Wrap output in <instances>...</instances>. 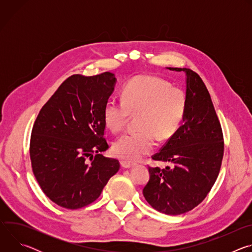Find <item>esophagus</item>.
Here are the masks:
<instances>
[{"label": "esophagus", "instance_id": "esophagus-1", "mask_svg": "<svg viewBox=\"0 0 252 252\" xmlns=\"http://www.w3.org/2000/svg\"><path fill=\"white\" fill-rule=\"evenodd\" d=\"M121 164L125 168H129V167H132L135 163L134 162H130V161H126V160H122Z\"/></svg>", "mask_w": 252, "mask_h": 252}]
</instances>
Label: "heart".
<instances>
[{
  "label": "heart",
  "instance_id": "b5f03b06",
  "mask_svg": "<svg viewBox=\"0 0 252 252\" xmlns=\"http://www.w3.org/2000/svg\"><path fill=\"white\" fill-rule=\"evenodd\" d=\"M122 98L111 97L103 106V121L113 131H121L130 115L136 117L137 131L117 139V157L135 161L152 153L159 140L170 138L181 126L189 106L185 90L159 77L139 75L131 78L122 92Z\"/></svg>",
  "mask_w": 252,
  "mask_h": 252
}]
</instances>
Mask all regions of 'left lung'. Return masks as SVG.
<instances>
[{
  "mask_svg": "<svg viewBox=\"0 0 252 252\" xmlns=\"http://www.w3.org/2000/svg\"><path fill=\"white\" fill-rule=\"evenodd\" d=\"M168 68L187 74L189 106L183 126L152 157L171 166H149L151 177L142 192L158 211L178 215L193 209L210 191L221 167L224 140L201 78L190 68Z\"/></svg>",
  "mask_w": 252,
  "mask_h": 252,
  "instance_id": "1",
  "label": "left lung"
}]
</instances>
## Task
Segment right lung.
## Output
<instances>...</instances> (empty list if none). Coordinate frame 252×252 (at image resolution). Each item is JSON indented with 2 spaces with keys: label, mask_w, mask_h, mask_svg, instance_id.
I'll return each instance as SVG.
<instances>
[{
  "label": "right lung",
  "mask_w": 252,
  "mask_h": 252,
  "mask_svg": "<svg viewBox=\"0 0 252 252\" xmlns=\"http://www.w3.org/2000/svg\"><path fill=\"white\" fill-rule=\"evenodd\" d=\"M115 83L110 71L70 76L35 119L30 142L32 169L44 193L62 207L91 204L120 169L118 159L99 154L110 148L103 137V106Z\"/></svg>",
  "instance_id": "right-lung-1"
}]
</instances>
